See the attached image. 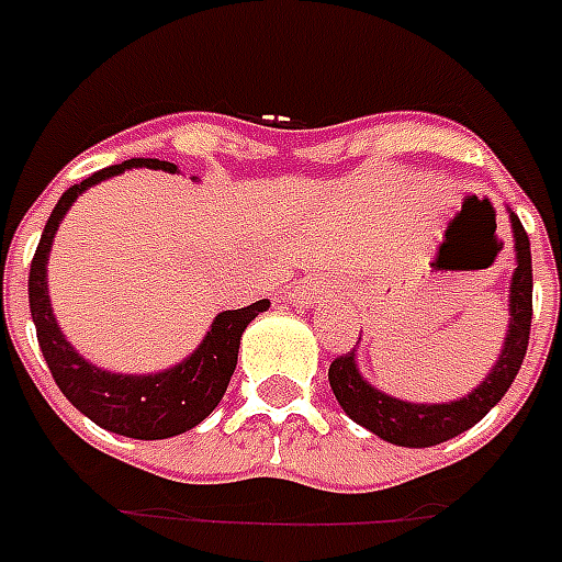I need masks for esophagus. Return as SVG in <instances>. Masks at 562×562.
Here are the masks:
<instances>
[{"instance_id":"obj_1","label":"esophagus","mask_w":562,"mask_h":562,"mask_svg":"<svg viewBox=\"0 0 562 562\" xmlns=\"http://www.w3.org/2000/svg\"><path fill=\"white\" fill-rule=\"evenodd\" d=\"M334 293H336V284L325 276L310 278V281H304V284L299 286V299H302L304 304H325Z\"/></svg>"}]
</instances>
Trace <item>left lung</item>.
<instances>
[{
  "mask_svg": "<svg viewBox=\"0 0 562 562\" xmlns=\"http://www.w3.org/2000/svg\"><path fill=\"white\" fill-rule=\"evenodd\" d=\"M510 226L516 240V272L510 278V325L502 353L491 374L484 376L482 385L473 392L450 403H406L389 397L380 389L362 380L357 368V353L348 351L336 357L327 368V380L334 389L336 401L345 408V415L366 426L368 432L380 435L383 441L397 447H435L467 432L475 426L496 403L505 397L510 383L519 374L525 351H528V336H531V244L525 235L522 223L510 211Z\"/></svg>",
  "mask_w": 562,
  "mask_h": 562,
  "instance_id": "obj_1",
  "label": "left lung"
}]
</instances>
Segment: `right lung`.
<instances>
[{"label":"right lung","mask_w":562,"mask_h":562,"mask_svg":"<svg viewBox=\"0 0 562 562\" xmlns=\"http://www.w3.org/2000/svg\"><path fill=\"white\" fill-rule=\"evenodd\" d=\"M127 168H154L177 173L173 161L127 159L98 170L80 186H71L54 205L43 237H40L37 252L31 260L29 302L31 318L37 325L40 351L46 357L54 383L69 397L71 406L83 412L89 420H95L101 429L138 438V441H159V438H173V435H182L194 429L196 424H203L214 412V406L223 401L228 380L235 374L240 336H244L246 325L269 307V302L260 299L249 307L220 313L211 322V330L205 334L200 348L188 359H182L179 366L165 368L159 374H112V371H103L80 357L54 322L46 281L48 252H52V240L57 235L63 214L71 209V203L87 188L98 186L103 179L119 177Z\"/></svg>","instance_id":"add662e5"}]
</instances>
